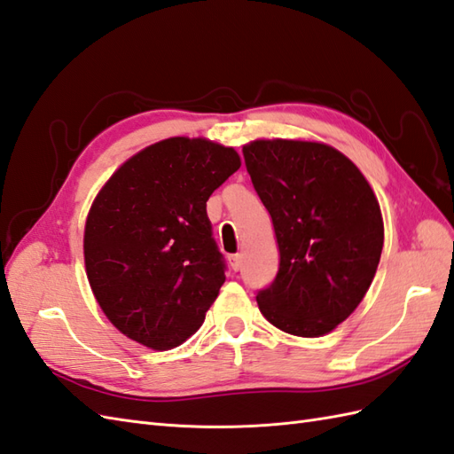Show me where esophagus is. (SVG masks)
<instances>
[{
  "label": "esophagus",
  "instance_id": "1",
  "mask_svg": "<svg viewBox=\"0 0 454 454\" xmlns=\"http://www.w3.org/2000/svg\"><path fill=\"white\" fill-rule=\"evenodd\" d=\"M230 267L236 272L241 269V253H234V255H230Z\"/></svg>",
  "mask_w": 454,
  "mask_h": 454
}]
</instances>
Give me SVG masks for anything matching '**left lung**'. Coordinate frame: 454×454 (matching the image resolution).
Returning <instances> with one entry per match:
<instances>
[{
    "label": "left lung",
    "instance_id": "left-lung-1",
    "mask_svg": "<svg viewBox=\"0 0 454 454\" xmlns=\"http://www.w3.org/2000/svg\"><path fill=\"white\" fill-rule=\"evenodd\" d=\"M244 158L280 251L277 278L257 292L259 309L284 333H331L364 300L381 259L373 189L342 153L321 143L253 141Z\"/></svg>",
    "mask_w": 454,
    "mask_h": 454
}]
</instances>
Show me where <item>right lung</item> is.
<instances>
[{"label": "right lung", "mask_w": 454, "mask_h": 454, "mask_svg": "<svg viewBox=\"0 0 454 454\" xmlns=\"http://www.w3.org/2000/svg\"><path fill=\"white\" fill-rule=\"evenodd\" d=\"M239 164L230 146L174 137L129 158L94 199L87 277L131 340L168 350L203 325L226 280L207 201Z\"/></svg>", "instance_id": "1"}]
</instances>
